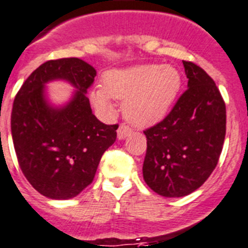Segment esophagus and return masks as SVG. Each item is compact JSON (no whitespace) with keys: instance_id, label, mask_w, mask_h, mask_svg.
Here are the masks:
<instances>
[{"instance_id":"34e87169","label":"esophagus","mask_w":248,"mask_h":248,"mask_svg":"<svg viewBox=\"0 0 248 248\" xmlns=\"http://www.w3.org/2000/svg\"><path fill=\"white\" fill-rule=\"evenodd\" d=\"M132 130H131V127L126 124H121L120 127H118L117 130V136L120 140H124V137H127L128 135H131Z\"/></svg>"}]
</instances>
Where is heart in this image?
<instances>
[{"mask_svg": "<svg viewBox=\"0 0 248 248\" xmlns=\"http://www.w3.org/2000/svg\"><path fill=\"white\" fill-rule=\"evenodd\" d=\"M181 87L178 71L171 66L142 64L103 75V88L91 92L98 109L112 111L111 98L124 101V116L130 122L145 127L161 121L175 101Z\"/></svg>", "mask_w": 248, "mask_h": 248, "instance_id": "b5f03b06", "label": "heart"}]
</instances>
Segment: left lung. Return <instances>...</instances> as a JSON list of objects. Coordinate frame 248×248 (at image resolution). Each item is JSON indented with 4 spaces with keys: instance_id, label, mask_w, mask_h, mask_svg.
I'll use <instances>...</instances> for the list:
<instances>
[{
    "instance_id": "left-lung-1",
    "label": "left lung",
    "mask_w": 248,
    "mask_h": 248,
    "mask_svg": "<svg viewBox=\"0 0 248 248\" xmlns=\"http://www.w3.org/2000/svg\"><path fill=\"white\" fill-rule=\"evenodd\" d=\"M184 66L188 88L162 121L143 131V178L165 197L201 187L216 169L226 136V105L216 83L193 62Z\"/></svg>"
}]
</instances>
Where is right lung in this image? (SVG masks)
I'll use <instances>...</instances> for the list:
<instances>
[{"instance_id": "obj_1", "label": "right lung", "mask_w": 248, "mask_h": 248, "mask_svg": "<svg viewBox=\"0 0 248 248\" xmlns=\"http://www.w3.org/2000/svg\"><path fill=\"white\" fill-rule=\"evenodd\" d=\"M96 70L82 60H51L33 71L15 97L11 132L25 177L41 195L68 200L92 184L101 157L116 141L118 124L92 113L87 90ZM66 79L78 88L62 109L49 106L45 83Z\"/></svg>"}]
</instances>
